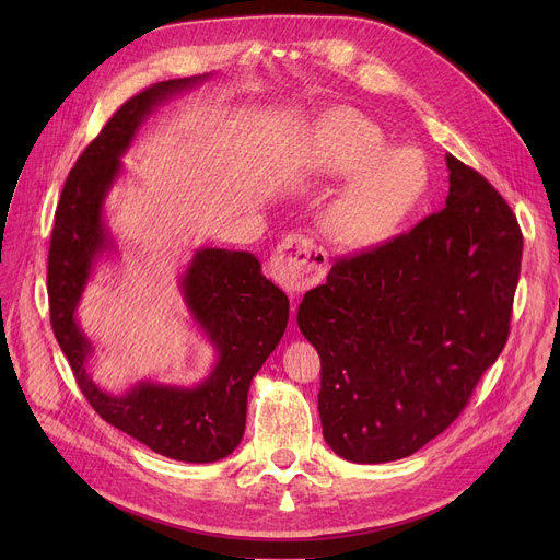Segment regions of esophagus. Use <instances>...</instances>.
<instances>
[{"mask_svg":"<svg viewBox=\"0 0 560 560\" xmlns=\"http://www.w3.org/2000/svg\"><path fill=\"white\" fill-rule=\"evenodd\" d=\"M270 268L283 290H288L290 295H302L304 290L325 279L329 258L325 249L304 235H288L277 247Z\"/></svg>","mask_w":560,"mask_h":560,"instance_id":"esophagus-1","label":"esophagus"}]
</instances>
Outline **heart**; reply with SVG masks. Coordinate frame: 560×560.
I'll list each match as a JSON object with an SVG mask.
<instances>
[{
    "label": "heart",
    "instance_id": "obj_1",
    "mask_svg": "<svg viewBox=\"0 0 560 560\" xmlns=\"http://www.w3.org/2000/svg\"><path fill=\"white\" fill-rule=\"evenodd\" d=\"M302 163L327 179H345L329 197L322 226L347 249L386 243L429 192V163L390 140L365 115L340 108L322 115L302 142Z\"/></svg>",
    "mask_w": 560,
    "mask_h": 560
}]
</instances>
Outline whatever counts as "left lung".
Masks as SVG:
<instances>
[{
    "instance_id": "8db88e82",
    "label": "left lung",
    "mask_w": 560,
    "mask_h": 560,
    "mask_svg": "<svg viewBox=\"0 0 560 560\" xmlns=\"http://www.w3.org/2000/svg\"><path fill=\"white\" fill-rule=\"evenodd\" d=\"M445 161V209L338 260L298 311L322 361V433L351 463L399 460L443 433L509 338L522 231L477 170Z\"/></svg>"
}]
</instances>
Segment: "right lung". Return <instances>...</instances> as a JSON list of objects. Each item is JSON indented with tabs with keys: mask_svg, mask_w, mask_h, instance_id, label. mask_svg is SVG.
<instances>
[{
	"mask_svg": "<svg viewBox=\"0 0 560 560\" xmlns=\"http://www.w3.org/2000/svg\"><path fill=\"white\" fill-rule=\"evenodd\" d=\"M211 74L154 83L120 106L70 170L54 215L47 292L54 336L77 384L97 413L152 452L184 463H215L241 445L252 378L288 327L290 302L260 272L252 252L199 247L179 277V292L215 363L195 386L138 381L125 395L95 384L88 363L95 345L77 317L97 262L117 254L106 197L125 172L122 156L156 106L192 91Z\"/></svg>",
	"mask_w": 560,
	"mask_h": 560,
	"instance_id": "right-lung-1",
	"label": "right lung"
}]
</instances>
